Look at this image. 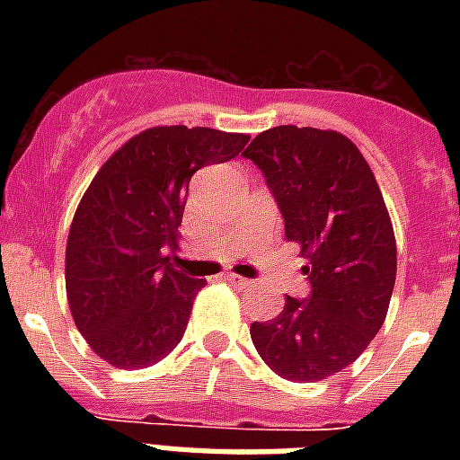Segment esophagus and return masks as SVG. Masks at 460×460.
<instances>
[{"mask_svg": "<svg viewBox=\"0 0 460 460\" xmlns=\"http://www.w3.org/2000/svg\"><path fill=\"white\" fill-rule=\"evenodd\" d=\"M224 281H229L231 287H236V288H251L252 287L251 279H243V277H238V274H234V272L224 274Z\"/></svg>", "mask_w": 460, "mask_h": 460, "instance_id": "esophagus-1", "label": "esophagus"}]
</instances>
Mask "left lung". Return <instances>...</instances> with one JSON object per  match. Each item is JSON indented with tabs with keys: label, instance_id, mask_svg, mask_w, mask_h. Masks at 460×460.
<instances>
[{
	"label": "left lung",
	"instance_id": "1",
	"mask_svg": "<svg viewBox=\"0 0 460 460\" xmlns=\"http://www.w3.org/2000/svg\"><path fill=\"white\" fill-rule=\"evenodd\" d=\"M243 157L265 173L313 287L307 301L287 296L272 322H252L251 339L279 377L327 379L385 324L396 281L392 217L370 164L343 133L274 126Z\"/></svg>",
	"mask_w": 460,
	"mask_h": 460
}]
</instances>
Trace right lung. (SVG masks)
<instances>
[{
    "instance_id": "right-lung-1",
    "label": "right lung",
    "mask_w": 460,
    "mask_h": 460,
    "mask_svg": "<svg viewBox=\"0 0 460 460\" xmlns=\"http://www.w3.org/2000/svg\"><path fill=\"white\" fill-rule=\"evenodd\" d=\"M251 136L155 126L111 155L78 202L66 241V298L78 332L121 370L159 363L188 327L198 291L169 262L179 248L188 183L236 157Z\"/></svg>"
}]
</instances>
